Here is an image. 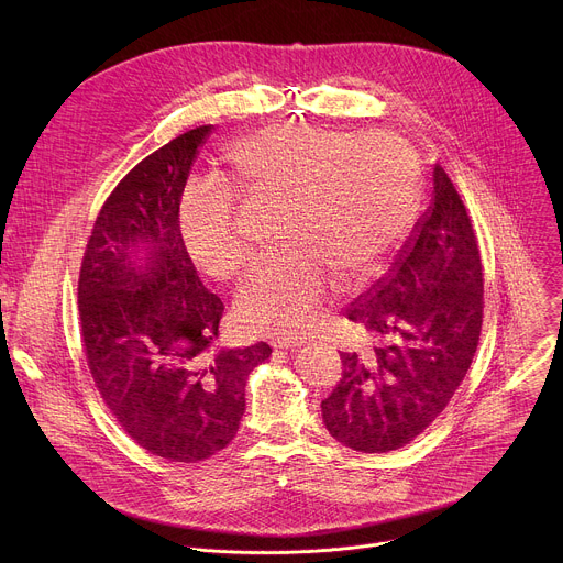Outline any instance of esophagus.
<instances>
[{"instance_id": "34e87169", "label": "esophagus", "mask_w": 563, "mask_h": 563, "mask_svg": "<svg viewBox=\"0 0 563 563\" xmlns=\"http://www.w3.org/2000/svg\"><path fill=\"white\" fill-rule=\"evenodd\" d=\"M307 343V339L302 336H289V334H274L272 336V347L274 350H296L302 347Z\"/></svg>"}]
</instances>
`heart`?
Segmentation results:
<instances>
[{"label":"heart","instance_id":"b5f03b06","mask_svg":"<svg viewBox=\"0 0 563 563\" xmlns=\"http://www.w3.org/2000/svg\"><path fill=\"white\" fill-rule=\"evenodd\" d=\"M222 185L189 189L180 205L185 245L198 267L231 280L247 263L233 191L280 200V254L256 265L235 296L252 332L300 334L323 313L332 278H365L412 222L419 167L394 135H354L305 120L276 122L224 151Z\"/></svg>","mask_w":563,"mask_h":563}]
</instances>
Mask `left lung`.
Instances as JSON below:
<instances>
[{
  "label": "left lung",
  "instance_id": "1",
  "mask_svg": "<svg viewBox=\"0 0 563 563\" xmlns=\"http://www.w3.org/2000/svg\"><path fill=\"white\" fill-rule=\"evenodd\" d=\"M374 339L341 352L343 376L320 404L330 434L365 454L415 441L445 410L484 323V267L467 209L443 167L432 202L387 274L350 307Z\"/></svg>",
  "mask_w": 563,
  "mask_h": 563
}]
</instances>
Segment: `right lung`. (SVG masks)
<instances>
[{"instance_id":"right-lung-1","label":"right lung","mask_w":563,"mask_h":563,"mask_svg":"<svg viewBox=\"0 0 563 563\" xmlns=\"http://www.w3.org/2000/svg\"><path fill=\"white\" fill-rule=\"evenodd\" d=\"M211 124L137 163L102 205L77 283L82 347L96 387L146 452L198 463L235 437L245 385L267 343L211 354L224 311L180 231V200Z\"/></svg>"}]
</instances>
